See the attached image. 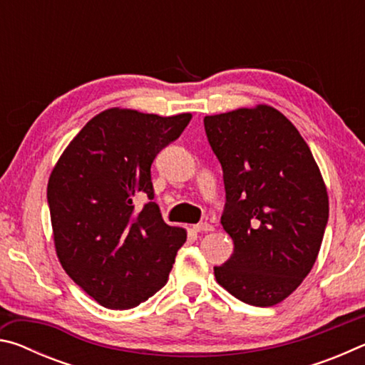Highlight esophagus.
Segmentation results:
<instances>
[{
	"label": "esophagus",
	"mask_w": 365,
	"mask_h": 365,
	"mask_svg": "<svg viewBox=\"0 0 365 365\" xmlns=\"http://www.w3.org/2000/svg\"><path fill=\"white\" fill-rule=\"evenodd\" d=\"M193 230L195 232H212L214 227L211 224H207V222H201V224L193 225Z\"/></svg>",
	"instance_id": "esophagus-1"
}]
</instances>
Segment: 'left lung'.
<instances>
[{"mask_svg": "<svg viewBox=\"0 0 365 365\" xmlns=\"http://www.w3.org/2000/svg\"><path fill=\"white\" fill-rule=\"evenodd\" d=\"M205 128L224 170L220 222L233 240L215 280L246 304H279L322 245L329 195L319 165L293 123L267 104L206 115Z\"/></svg>", "mask_w": 365, "mask_h": 365, "instance_id": "obj_1", "label": "left lung"}]
</instances>
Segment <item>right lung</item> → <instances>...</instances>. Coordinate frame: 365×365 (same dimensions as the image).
<instances>
[{
    "label": "right lung",
    "mask_w": 365,
    "mask_h": 365,
    "mask_svg": "<svg viewBox=\"0 0 365 365\" xmlns=\"http://www.w3.org/2000/svg\"><path fill=\"white\" fill-rule=\"evenodd\" d=\"M190 120V113L106 109L86 122L49 175L59 262L104 307H135L168 283L187 232L163 220L153 201L151 164ZM140 195L150 201L137 212Z\"/></svg>",
    "instance_id": "right-lung-1"
}]
</instances>
